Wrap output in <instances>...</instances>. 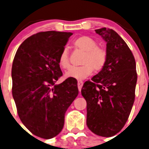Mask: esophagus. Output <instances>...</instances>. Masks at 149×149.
<instances>
[{
  "label": "esophagus",
  "instance_id": "obj_1",
  "mask_svg": "<svg viewBox=\"0 0 149 149\" xmlns=\"http://www.w3.org/2000/svg\"><path fill=\"white\" fill-rule=\"evenodd\" d=\"M83 84H84V82H83V81H77V86H78V89L80 92L81 91V88H82V86H83Z\"/></svg>",
  "mask_w": 149,
  "mask_h": 149
}]
</instances>
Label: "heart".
Returning <instances> with one entry per match:
<instances>
[{"label":"heart","mask_w":149,"mask_h":149,"mask_svg":"<svg viewBox=\"0 0 149 149\" xmlns=\"http://www.w3.org/2000/svg\"><path fill=\"white\" fill-rule=\"evenodd\" d=\"M74 44L76 48L85 53L81 60L83 65L69 68L65 72V77L84 80L90 75L93 70L100 72L103 69L107 63V53L105 49L98 47L96 41L89 36H84L76 39ZM58 62L60 66L63 69L69 68L70 60L68 48H63L59 56Z\"/></svg>","instance_id":"obj_1"}]
</instances>
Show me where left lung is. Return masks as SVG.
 I'll list each match as a JSON object with an SVG mask.
<instances>
[{
	"instance_id": "obj_1",
	"label": "left lung",
	"mask_w": 149,
	"mask_h": 149,
	"mask_svg": "<svg viewBox=\"0 0 149 149\" xmlns=\"http://www.w3.org/2000/svg\"><path fill=\"white\" fill-rule=\"evenodd\" d=\"M107 42V59L98 74L86 81L81 94L86 101V125L92 132L114 136L125 125L135 99L136 62L127 45L110 28L95 30Z\"/></svg>"
}]
</instances>
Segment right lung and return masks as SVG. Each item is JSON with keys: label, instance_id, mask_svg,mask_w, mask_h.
Masks as SVG:
<instances>
[{"label": "right lung", "instance_id": "right-lung-1", "mask_svg": "<svg viewBox=\"0 0 149 149\" xmlns=\"http://www.w3.org/2000/svg\"><path fill=\"white\" fill-rule=\"evenodd\" d=\"M73 33L45 31L31 36L16 51L13 96L22 123L36 136L51 139L63 129L65 113L78 95L75 80L56 84L63 72L59 56Z\"/></svg>", "mask_w": 149, "mask_h": 149}]
</instances>
